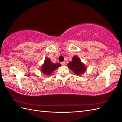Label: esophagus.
I'll return each mask as SVG.
<instances>
[{
    "label": "esophagus",
    "mask_w": 122,
    "mask_h": 122,
    "mask_svg": "<svg viewBox=\"0 0 122 122\" xmlns=\"http://www.w3.org/2000/svg\"><path fill=\"white\" fill-rule=\"evenodd\" d=\"M61 65H65V62L63 61V62H61Z\"/></svg>",
    "instance_id": "obj_1"
}]
</instances>
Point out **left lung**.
Instances as JSON below:
<instances>
[{"label": "left lung", "mask_w": 122, "mask_h": 122, "mask_svg": "<svg viewBox=\"0 0 122 122\" xmlns=\"http://www.w3.org/2000/svg\"><path fill=\"white\" fill-rule=\"evenodd\" d=\"M68 66L69 69L77 75L82 74L86 70L85 66L76 56L72 57V61L69 62Z\"/></svg>", "instance_id": "left-lung-1"}]
</instances>
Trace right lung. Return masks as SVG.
I'll return each mask as SVG.
<instances>
[{"label": "right lung", "mask_w": 122, "mask_h": 122, "mask_svg": "<svg viewBox=\"0 0 122 122\" xmlns=\"http://www.w3.org/2000/svg\"><path fill=\"white\" fill-rule=\"evenodd\" d=\"M60 66L61 64H60L59 63L54 64L51 61L50 59H48L47 57V58L45 59V61H44L43 66H42L41 71L43 74L47 75H49L51 74L54 70L56 69L58 67H60Z\"/></svg>", "instance_id": "right-lung-1"}]
</instances>
